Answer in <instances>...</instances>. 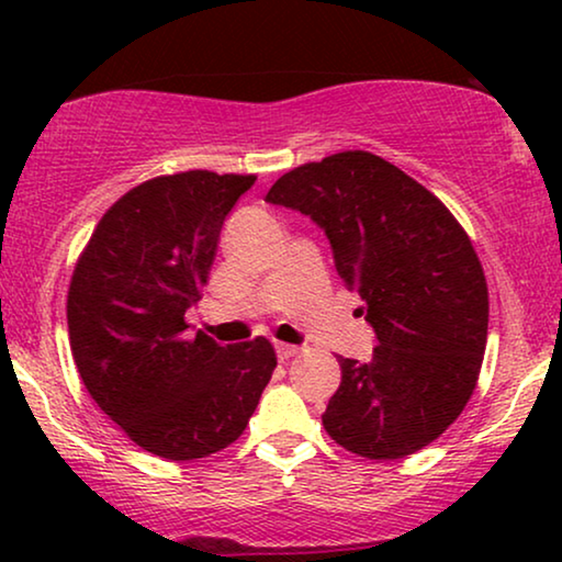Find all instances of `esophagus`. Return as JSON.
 <instances>
[{"mask_svg":"<svg viewBox=\"0 0 562 562\" xmlns=\"http://www.w3.org/2000/svg\"><path fill=\"white\" fill-rule=\"evenodd\" d=\"M299 350H302V348H296V345L276 342V356H279V360H289V358H294V356H299Z\"/></svg>","mask_w":562,"mask_h":562,"instance_id":"1","label":"esophagus"}]
</instances>
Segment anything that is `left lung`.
<instances>
[{
    "label": "left lung",
    "mask_w": 562,
    "mask_h": 562,
    "mask_svg": "<svg viewBox=\"0 0 562 562\" xmlns=\"http://www.w3.org/2000/svg\"><path fill=\"white\" fill-rule=\"evenodd\" d=\"M266 202L325 229L337 273L379 337L368 363L340 358V389L322 414L327 435L371 460L437 440L473 394L488 335L486 276L460 222L366 150L283 173Z\"/></svg>",
    "instance_id": "1"
}]
</instances>
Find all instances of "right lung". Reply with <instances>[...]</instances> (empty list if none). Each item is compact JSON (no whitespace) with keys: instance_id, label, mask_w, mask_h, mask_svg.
Wrapping results in <instances>:
<instances>
[{"instance_id":"obj_1","label":"right lung","mask_w":562,"mask_h":562,"mask_svg":"<svg viewBox=\"0 0 562 562\" xmlns=\"http://www.w3.org/2000/svg\"><path fill=\"white\" fill-rule=\"evenodd\" d=\"M256 176L183 171L117 199L68 286V337L83 386L135 445L166 460L225 450L248 427L276 368L256 337L187 335V314L217 256L220 229Z\"/></svg>"}]
</instances>
